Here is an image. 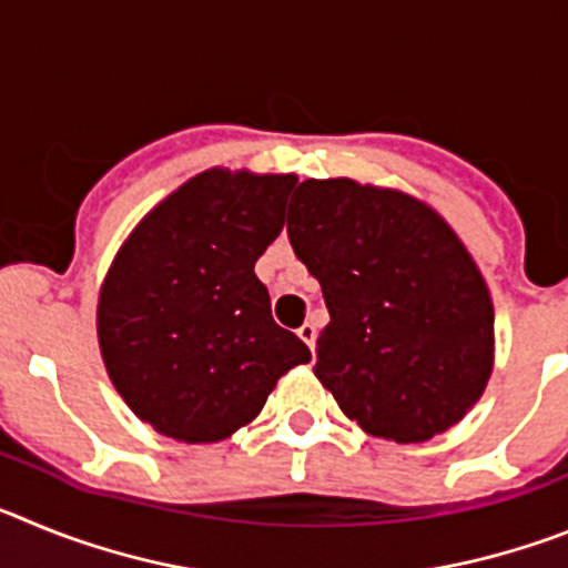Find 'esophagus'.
<instances>
[{"label":"esophagus","instance_id":"obj_1","mask_svg":"<svg viewBox=\"0 0 568 568\" xmlns=\"http://www.w3.org/2000/svg\"><path fill=\"white\" fill-rule=\"evenodd\" d=\"M298 338L304 341V344H307L310 349H313V353H315V338H318V329H315L313 321H307V324H301V327H298Z\"/></svg>","mask_w":568,"mask_h":568}]
</instances>
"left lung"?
<instances>
[{
	"label": "left lung",
	"mask_w": 568,
	"mask_h": 568,
	"mask_svg": "<svg viewBox=\"0 0 568 568\" xmlns=\"http://www.w3.org/2000/svg\"><path fill=\"white\" fill-rule=\"evenodd\" d=\"M287 235L329 310L313 373L346 418L420 444L478 404L495 366V307L438 210L404 190L307 179Z\"/></svg>",
	"instance_id": "obj_1"
}]
</instances>
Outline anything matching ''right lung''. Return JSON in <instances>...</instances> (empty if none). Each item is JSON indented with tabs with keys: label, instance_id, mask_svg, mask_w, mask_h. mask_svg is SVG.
Listing matches in <instances>:
<instances>
[{
	"label": "right lung",
	"instance_id": "1",
	"mask_svg": "<svg viewBox=\"0 0 568 568\" xmlns=\"http://www.w3.org/2000/svg\"><path fill=\"white\" fill-rule=\"evenodd\" d=\"M295 173L210 168L155 204L99 290L115 393L159 435L215 444L258 418L307 344L270 315L255 261L284 230Z\"/></svg>",
	"mask_w": 568,
	"mask_h": 568
}]
</instances>
